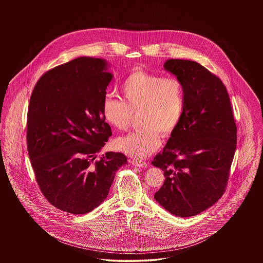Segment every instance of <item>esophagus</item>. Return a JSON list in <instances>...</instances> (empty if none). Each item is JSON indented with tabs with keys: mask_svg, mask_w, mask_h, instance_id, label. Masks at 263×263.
Returning a JSON list of instances; mask_svg holds the SVG:
<instances>
[{
	"mask_svg": "<svg viewBox=\"0 0 263 263\" xmlns=\"http://www.w3.org/2000/svg\"><path fill=\"white\" fill-rule=\"evenodd\" d=\"M131 163L135 166H139V167H146L148 165V163L146 162H143V161H139V160H131Z\"/></svg>",
	"mask_w": 263,
	"mask_h": 263,
	"instance_id": "obj_1",
	"label": "esophagus"
}]
</instances>
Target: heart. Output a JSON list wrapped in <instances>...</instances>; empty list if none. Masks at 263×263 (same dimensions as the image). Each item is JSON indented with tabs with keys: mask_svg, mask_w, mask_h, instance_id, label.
<instances>
[{
	"mask_svg": "<svg viewBox=\"0 0 263 263\" xmlns=\"http://www.w3.org/2000/svg\"><path fill=\"white\" fill-rule=\"evenodd\" d=\"M123 100L110 96L102 100L105 121L115 129L126 131L139 115L137 132L118 138L115 147L131 157L144 159L171 137L181 122L185 93L182 82L175 77L151 74L136 70L127 76L120 87Z\"/></svg>",
	"mask_w": 263,
	"mask_h": 263,
	"instance_id": "heart-1",
	"label": "heart"
}]
</instances>
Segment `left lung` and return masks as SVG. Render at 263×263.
Segmentation results:
<instances>
[{"label":"left lung","instance_id":"left-lung-1","mask_svg":"<svg viewBox=\"0 0 263 263\" xmlns=\"http://www.w3.org/2000/svg\"><path fill=\"white\" fill-rule=\"evenodd\" d=\"M163 67L182 82L185 101L177 130L152 162L165 177L154 197L173 215L190 217L223 196L237 148V124L220 78L190 60L171 59Z\"/></svg>","mask_w":263,"mask_h":263}]
</instances>
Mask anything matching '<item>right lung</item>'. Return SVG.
I'll return each instance as SVG.
<instances>
[{
    "mask_svg": "<svg viewBox=\"0 0 263 263\" xmlns=\"http://www.w3.org/2000/svg\"><path fill=\"white\" fill-rule=\"evenodd\" d=\"M99 58L80 57L40 77L26 120L27 151L44 197L57 209L86 214L104 200L122 153L96 154L112 135L102 100L112 75Z\"/></svg>",
    "mask_w": 263,
    "mask_h": 263,
    "instance_id": "1",
    "label": "right lung"
}]
</instances>
